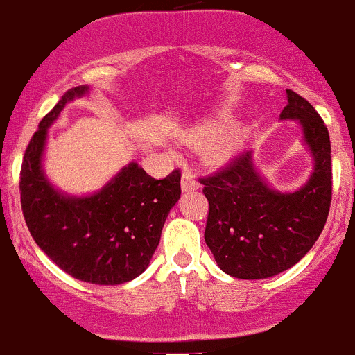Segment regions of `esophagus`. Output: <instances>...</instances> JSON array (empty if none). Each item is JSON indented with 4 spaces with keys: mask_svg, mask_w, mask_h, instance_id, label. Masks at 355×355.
<instances>
[{
    "mask_svg": "<svg viewBox=\"0 0 355 355\" xmlns=\"http://www.w3.org/2000/svg\"><path fill=\"white\" fill-rule=\"evenodd\" d=\"M181 188L182 191H196V189H200V182L194 179L191 171H184V173H182Z\"/></svg>",
    "mask_w": 355,
    "mask_h": 355,
    "instance_id": "esophagus-1",
    "label": "esophagus"
}]
</instances>
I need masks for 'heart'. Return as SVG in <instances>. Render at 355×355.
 <instances>
[{
    "label": "heart",
    "instance_id": "b5f03b06",
    "mask_svg": "<svg viewBox=\"0 0 355 355\" xmlns=\"http://www.w3.org/2000/svg\"><path fill=\"white\" fill-rule=\"evenodd\" d=\"M193 137L198 142L205 144L213 140L209 144V154L216 161H227L232 155H235L240 148V135L235 130H227L220 133L218 125H205V127L196 128L193 132Z\"/></svg>",
    "mask_w": 355,
    "mask_h": 355
}]
</instances>
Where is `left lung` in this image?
I'll use <instances>...</instances> for the list:
<instances>
[{
	"mask_svg": "<svg viewBox=\"0 0 355 355\" xmlns=\"http://www.w3.org/2000/svg\"><path fill=\"white\" fill-rule=\"evenodd\" d=\"M281 120H296L313 157L311 176L293 193L272 189L254 166L252 152L220 173L201 178L209 203L205 242L218 268L239 279H266L293 268L325 227L331 201L330 137L313 106L286 89Z\"/></svg>",
	"mask_w": 355,
	"mask_h": 355,
	"instance_id": "obj_1",
	"label": "left lung"
}]
</instances>
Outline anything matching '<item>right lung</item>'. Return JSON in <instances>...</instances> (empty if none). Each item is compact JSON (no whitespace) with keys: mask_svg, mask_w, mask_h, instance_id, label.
Segmentation results:
<instances>
[{"mask_svg":"<svg viewBox=\"0 0 355 355\" xmlns=\"http://www.w3.org/2000/svg\"><path fill=\"white\" fill-rule=\"evenodd\" d=\"M87 89L72 87L42 118L21 162V209L35 243L60 269L85 283L121 284L148 268L167 215L181 198V173L154 179L130 162L89 196L57 191L42 169L47 130Z\"/></svg>","mask_w":355,"mask_h":355,"instance_id":"obj_1","label":"right lung"}]
</instances>
